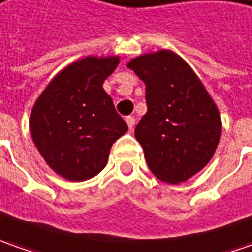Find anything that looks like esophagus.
Returning <instances> with one entry per match:
<instances>
[{
  "label": "esophagus",
  "mask_w": 252,
  "mask_h": 252,
  "mask_svg": "<svg viewBox=\"0 0 252 252\" xmlns=\"http://www.w3.org/2000/svg\"><path fill=\"white\" fill-rule=\"evenodd\" d=\"M134 118H133V116H127V118H126V123H127V126H129V129H133V127H134Z\"/></svg>",
  "instance_id": "esophagus-1"
}]
</instances>
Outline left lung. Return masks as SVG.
<instances>
[{
	"instance_id": "8db88e82",
	"label": "left lung",
	"mask_w": 252,
	"mask_h": 252,
	"mask_svg": "<svg viewBox=\"0 0 252 252\" xmlns=\"http://www.w3.org/2000/svg\"><path fill=\"white\" fill-rule=\"evenodd\" d=\"M127 67L146 84L147 113L134 136L150 171L181 184L212 160L221 136L218 106L195 71L171 50L140 54Z\"/></svg>"
}]
</instances>
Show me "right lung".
<instances>
[{"label": "right lung", "instance_id": "obj_1", "mask_svg": "<svg viewBox=\"0 0 252 252\" xmlns=\"http://www.w3.org/2000/svg\"><path fill=\"white\" fill-rule=\"evenodd\" d=\"M118 56H88L64 67L34 102L29 129L46 164L60 177L81 182L105 168L112 144L127 131L102 84Z\"/></svg>", "mask_w": 252, "mask_h": 252}]
</instances>
